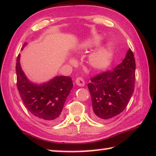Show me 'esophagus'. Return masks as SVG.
I'll return each mask as SVG.
<instances>
[{"instance_id":"1","label":"esophagus","mask_w":156,"mask_h":156,"mask_svg":"<svg viewBox=\"0 0 156 156\" xmlns=\"http://www.w3.org/2000/svg\"><path fill=\"white\" fill-rule=\"evenodd\" d=\"M75 82L76 83V85L78 86H80V87H83V86L85 85V81L82 78L80 77H78L76 79Z\"/></svg>"}]
</instances>
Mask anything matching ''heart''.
Here are the masks:
<instances>
[{"label":"heart","instance_id":"heart-1","mask_svg":"<svg viewBox=\"0 0 156 156\" xmlns=\"http://www.w3.org/2000/svg\"><path fill=\"white\" fill-rule=\"evenodd\" d=\"M101 39V38L99 36L94 37L93 39L85 42L82 45V48L83 49H92L99 45ZM112 54V48L108 44V45L98 49L90 55L89 59L90 64L94 69H105L111 63Z\"/></svg>","mask_w":156,"mask_h":156}]
</instances>
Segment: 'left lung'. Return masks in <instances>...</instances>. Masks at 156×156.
<instances>
[{
	"label": "left lung",
	"mask_w": 156,
	"mask_h": 156,
	"mask_svg": "<svg viewBox=\"0 0 156 156\" xmlns=\"http://www.w3.org/2000/svg\"><path fill=\"white\" fill-rule=\"evenodd\" d=\"M135 68L134 54L129 49L122 63L113 70L90 79L87 87L92 99V116L95 120H108L125 110L134 92Z\"/></svg>",
	"instance_id": "1"
}]
</instances>
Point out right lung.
<instances>
[{
	"label": "right lung",
	"mask_w": 156,
	"mask_h": 156,
	"mask_svg": "<svg viewBox=\"0 0 156 156\" xmlns=\"http://www.w3.org/2000/svg\"><path fill=\"white\" fill-rule=\"evenodd\" d=\"M27 45L24 43L23 48ZM22 48V49H23ZM20 54L16 62L17 85L21 99L35 117L48 123H57L62 119L65 101L73 88L69 76H56L47 83L37 85L28 80L21 68Z\"/></svg>",
	"instance_id": "right-lung-1"
}]
</instances>
